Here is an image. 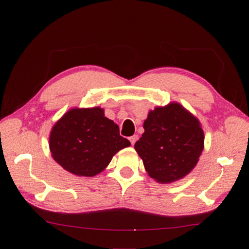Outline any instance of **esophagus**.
I'll return each mask as SVG.
<instances>
[{"instance_id": "1", "label": "esophagus", "mask_w": 249, "mask_h": 249, "mask_svg": "<svg viewBox=\"0 0 249 249\" xmlns=\"http://www.w3.org/2000/svg\"><path fill=\"white\" fill-rule=\"evenodd\" d=\"M137 140H138V136H137V135H133V136H130V137H129V142H132V145H134L135 142H136V141H137Z\"/></svg>"}]
</instances>
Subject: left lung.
<instances>
[{
	"mask_svg": "<svg viewBox=\"0 0 249 249\" xmlns=\"http://www.w3.org/2000/svg\"><path fill=\"white\" fill-rule=\"evenodd\" d=\"M144 129L134 148L150 178L166 184L190 174L204 148V132L191 112L178 102L156 107Z\"/></svg>",
	"mask_w": 249,
	"mask_h": 249,
	"instance_id": "left-lung-1",
	"label": "left lung"
}]
</instances>
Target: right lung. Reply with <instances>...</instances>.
<instances>
[{
	"instance_id": "1",
	"label": "right lung",
	"mask_w": 249,
	"mask_h": 249,
	"mask_svg": "<svg viewBox=\"0 0 249 249\" xmlns=\"http://www.w3.org/2000/svg\"><path fill=\"white\" fill-rule=\"evenodd\" d=\"M120 128L104 116V109L72 107L50 130L49 149L54 161L78 177H94L108 166L116 153L129 147Z\"/></svg>"
}]
</instances>
